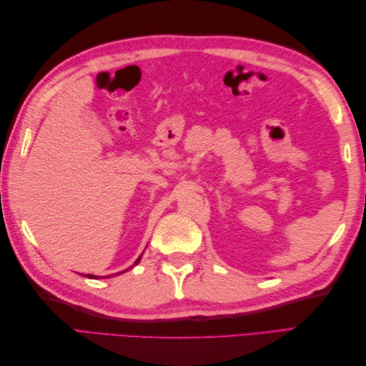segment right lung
I'll return each instance as SVG.
<instances>
[{"label": "right lung", "mask_w": 366, "mask_h": 366, "mask_svg": "<svg viewBox=\"0 0 366 366\" xmlns=\"http://www.w3.org/2000/svg\"><path fill=\"white\" fill-rule=\"evenodd\" d=\"M140 258H142V257H139V258H137V259H136V262H134V265H137V264H139V261H140ZM129 269H131V267H129ZM127 270H128V269H127ZM127 270H124V272H127ZM124 272H120V273H124ZM116 274H119V273H116ZM86 278H90V280H96V278H97V276H94V274H86Z\"/></svg>", "instance_id": "1"}]
</instances>
